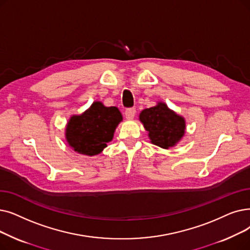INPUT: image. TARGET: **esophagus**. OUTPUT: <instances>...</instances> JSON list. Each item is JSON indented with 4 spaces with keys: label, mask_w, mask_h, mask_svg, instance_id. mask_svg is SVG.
Here are the masks:
<instances>
[{
    "label": "esophagus",
    "mask_w": 250,
    "mask_h": 250,
    "mask_svg": "<svg viewBox=\"0 0 250 250\" xmlns=\"http://www.w3.org/2000/svg\"><path fill=\"white\" fill-rule=\"evenodd\" d=\"M136 114V109L135 108H128L125 111V118L128 119V121H132V119L135 117Z\"/></svg>",
    "instance_id": "34e87169"
}]
</instances>
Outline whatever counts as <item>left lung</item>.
Returning <instances> with one entry per match:
<instances>
[{"label":"left lung","instance_id":"obj_1","mask_svg":"<svg viewBox=\"0 0 250 250\" xmlns=\"http://www.w3.org/2000/svg\"><path fill=\"white\" fill-rule=\"evenodd\" d=\"M139 119L148 132L150 142L164 149L176 146L186 133L185 118L165 102L158 101L155 106L142 110Z\"/></svg>","mask_w":250,"mask_h":250}]
</instances>
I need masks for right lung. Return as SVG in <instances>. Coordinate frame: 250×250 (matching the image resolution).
<instances>
[{
	"instance_id": "add662e5",
	"label": "right lung",
	"mask_w": 250,
	"mask_h": 250,
	"mask_svg": "<svg viewBox=\"0 0 250 250\" xmlns=\"http://www.w3.org/2000/svg\"><path fill=\"white\" fill-rule=\"evenodd\" d=\"M123 122V115L115 106L107 107L95 101L82 114H73L65 126V139L79 154L94 156L101 153L112 141L114 132Z\"/></svg>"
}]
</instances>
